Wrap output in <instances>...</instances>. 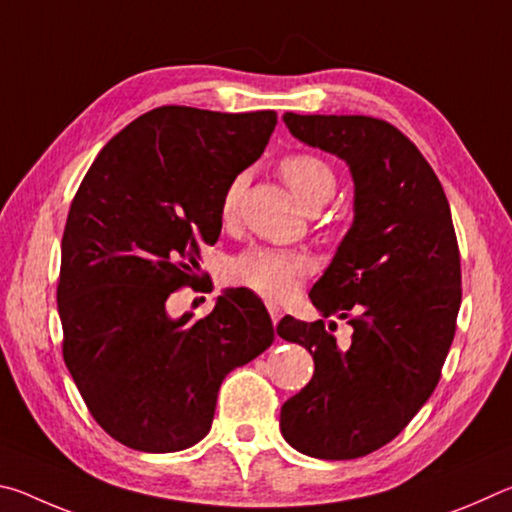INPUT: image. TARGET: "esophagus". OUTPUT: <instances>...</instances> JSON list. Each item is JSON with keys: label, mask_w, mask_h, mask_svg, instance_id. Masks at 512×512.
<instances>
[{"label": "esophagus", "mask_w": 512, "mask_h": 512, "mask_svg": "<svg viewBox=\"0 0 512 512\" xmlns=\"http://www.w3.org/2000/svg\"><path fill=\"white\" fill-rule=\"evenodd\" d=\"M268 314H271V320H273V325H277V320L282 318V309L277 307V305H273V302H268Z\"/></svg>", "instance_id": "obj_1"}]
</instances>
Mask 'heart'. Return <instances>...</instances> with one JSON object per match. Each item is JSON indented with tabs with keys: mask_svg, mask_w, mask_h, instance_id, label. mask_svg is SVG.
Instances as JSON below:
<instances>
[{
	"mask_svg": "<svg viewBox=\"0 0 512 512\" xmlns=\"http://www.w3.org/2000/svg\"><path fill=\"white\" fill-rule=\"evenodd\" d=\"M280 176L309 210L325 205L336 192V173L329 162L314 153H289L280 160ZM244 176L232 178L223 189L219 214L230 223L239 212ZM314 271V259L300 250L255 246L230 259L228 280L259 296L284 300L293 296L305 277Z\"/></svg>",
	"mask_w": 512,
	"mask_h": 512,
	"instance_id": "obj_1",
	"label": "heart"
}]
</instances>
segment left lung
<instances>
[{"label":"left lung","mask_w":512,"mask_h":512,"mask_svg":"<svg viewBox=\"0 0 512 512\" xmlns=\"http://www.w3.org/2000/svg\"><path fill=\"white\" fill-rule=\"evenodd\" d=\"M293 137L334 153L354 178V223L309 298L325 318L284 316L277 334L305 345L314 377L282 404L298 452L348 461L400 436L438 386L461 307V253L443 185L400 128L363 115H296Z\"/></svg>","instance_id":"left-lung-1"}]
</instances>
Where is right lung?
I'll list each match as a JSON object with an SVG mask.
<instances>
[{
	"instance_id": "1",
	"label": "right lung",
	"mask_w": 512,
	"mask_h": 512,
	"mask_svg": "<svg viewBox=\"0 0 512 512\" xmlns=\"http://www.w3.org/2000/svg\"><path fill=\"white\" fill-rule=\"evenodd\" d=\"M275 110L162 106L103 146L69 207L58 277L63 359L99 427L137 452H178L212 427L230 370L273 343L253 293L173 320L167 300L198 282L221 196L264 153Z\"/></svg>"
}]
</instances>
